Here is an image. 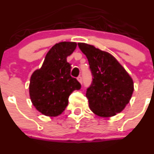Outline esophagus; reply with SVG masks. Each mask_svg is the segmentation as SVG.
Returning a JSON list of instances; mask_svg holds the SVG:
<instances>
[{
	"instance_id": "esophagus-1",
	"label": "esophagus",
	"mask_w": 154,
	"mask_h": 154,
	"mask_svg": "<svg viewBox=\"0 0 154 154\" xmlns=\"http://www.w3.org/2000/svg\"><path fill=\"white\" fill-rule=\"evenodd\" d=\"M77 80L79 81V82H80L81 84H82V77H81V76H79V77L77 78Z\"/></svg>"
}]
</instances>
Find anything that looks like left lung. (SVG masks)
Masks as SVG:
<instances>
[{
    "label": "left lung",
    "mask_w": 154,
    "mask_h": 154,
    "mask_svg": "<svg viewBox=\"0 0 154 154\" xmlns=\"http://www.w3.org/2000/svg\"><path fill=\"white\" fill-rule=\"evenodd\" d=\"M78 45L86 55L92 73V82L86 91L90 109L100 117L115 116L124 110L132 97V78L109 52L83 42Z\"/></svg>",
    "instance_id": "1"
}]
</instances>
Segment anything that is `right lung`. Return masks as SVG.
I'll list each match as a JSON object with an SVG mask.
<instances>
[{
	"mask_svg": "<svg viewBox=\"0 0 154 154\" xmlns=\"http://www.w3.org/2000/svg\"><path fill=\"white\" fill-rule=\"evenodd\" d=\"M76 45L74 42L55 44L47 53L42 67L30 77V100L36 110L44 115H60L67 106L69 95L81 88L77 79L70 75V63L66 61Z\"/></svg>",
	"mask_w": 154,
	"mask_h": 154,
	"instance_id": "obj_1",
	"label": "right lung"
}]
</instances>
